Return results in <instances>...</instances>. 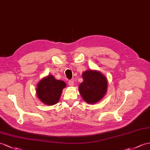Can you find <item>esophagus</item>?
I'll list each match as a JSON object with an SVG mask.
<instances>
[{
    "label": "esophagus",
    "mask_w": 150,
    "mask_h": 150,
    "mask_svg": "<svg viewBox=\"0 0 150 150\" xmlns=\"http://www.w3.org/2000/svg\"><path fill=\"white\" fill-rule=\"evenodd\" d=\"M68 85H69V86H73L74 85V81H73V80H70V81H69Z\"/></svg>",
    "instance_id": "34e87169"
}]
</instances>
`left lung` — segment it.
<instances>
[{"mask_svg":"<svg viewBox=\"0 0 150 150\" xmlns=\"http://www.w3.org/2000/svg\"><path fill=\"white\" fill-rule=\"evenodd\" d=\"M83 81L79 84V92L83 99L88 104L97 103L107 92L108 80L100 71H85L82 73Z\"/></svg>","mask_w":150,"mask_h":150,"instance_id":"8db88e82","label":"left lung"}]
</instances>
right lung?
<instances>
[{
  "instance_id": "right-lung-1",
  "label": "right lung",
  "mask_w": 150,
  "mask_h": 150,
  "mask_svg": "<svg viewBox=\"0 0 150 150\" xmlns=\"http://www.w3.org/2000/svg\"><path fill=\"white\" fill-rule=\"evenodd\" d=\"M65 87L66 84L64 81L56 79L53 75H48L38 83L36 94L42 103L53 105L59 101L62 90Z\"/></svg>"
}]
</instances>
